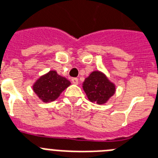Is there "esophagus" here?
Returning <instances> with one entry per match:
<instances>
[{
	"label": "esophagus",
	"instance_id": "esophagus-1",
	"mask_svg": "<svg viewBox=\"0 0 158 158\" xmlns=\"http://www.w3.org/2000/svg\"><path fill=\"white\" fill-rule=\"evenodd\" d=\"M71 83H74V84H78L79 83V79L77 78H72L71 79Z\"/></svg>",
	"mask_w": 158,
	"mask_h": 158
}]
</instances>
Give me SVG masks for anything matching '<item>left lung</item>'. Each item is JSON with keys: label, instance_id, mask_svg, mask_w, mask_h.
<instances>
[{"label": "left lung", "instance_id": "obj_1", "mask_svg": "<svg viewBox=\"0 0 158 158\" xmlns=\"http://www.w3.org/2000/svg\"><path fill=\"white\" fill-rule=\"evenodd\" d=\"M83 88L88 100L97 105L106 103L115 93V85L101 71H93L86 78Z\"/></svg>", "mask_w": 158, "mask_h": 158}]
</instances>
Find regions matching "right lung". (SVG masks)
<instances>
[{
  "instance_id": "add662e5",
  "label": "right lung",
  "mask_w": 158,
  "mask_h": 158,
  "mask_svg": "<svg viewBox=\"0 0 158 158\" xmlns=\"http://www.w3.org/2000/svg\"><path fill=\"white\" fill-rule=\"evenodd\" d=\"M70 85V82L65 77L59 75L55 70H50L37 79L33 85V90L44 102H50L57 99Z\"/></svg>"
}]
</instances>
